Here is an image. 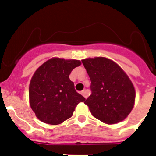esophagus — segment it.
I'll return each mask as SVG.
<instances>
[{
  "label": "esophagus",
  "mask_w": 156,
  "mask_h": 156,
  "mask_svg": "<svg viewBox=\"0 0 156 156\" xmlns=\"http://www.w3.org/2000/svg\"><path fill=\"white\" fill-rule=\"evenodd\" d=\"M82 95H83V96L86 98V99L87 98V90H83V91H82Z\"/></svg>",
  "instance_id": "esophagus-1"
}]
</instances>
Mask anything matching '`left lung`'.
Returning <instances> with one entry per match:
<instances>
[{
    "label": "left lung",
    "instance_id": "1",
    "mask_svg": "<svg viewBox=\"0 0 156 156\" xmlns=\"http://www.w3.org/2000/svg\"><path fill=\"white\" fill-rule=\"evenodd\" d=\"M82 62L91 82V95L84 103L92 116L108 125L125 120L135 101V90L127 74L105 57L84 59Z\"/></svg>",
    "mask_w": 156,
    "mask_h": 156
}]
</instances>
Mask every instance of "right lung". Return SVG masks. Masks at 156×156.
I'll return each instance as SVG.
<instances>
[{
  "label": "right lung",
  "instance_id": "right-lung-1",
  "mask_svg": "<svg viewBox=\"0 0 156 156\" xmlns=\"http://www.w3.org/2000/svg\"><path fill=\"white\" fill-rule=\"evenodd\" d=\"M81 65L78 60L50 59L36 69L29 87L30 105L39 120L59 125L72 116L85 98L74 89L69 76Z\"/></svg>",
  "mask_w": 156,
  "mask_h": 156
}]
</instances>
